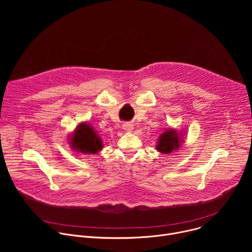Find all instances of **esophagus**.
<instances>
[{"label":"esophagus","instance_id":"34e87169","mask_svg":"<svg viewBox=\"0 0 252 252\" xmlns=\"http://www.w3.org/2000/svg\"><path fill=\"white\" fill-rule=\"evenodd\" d=\"M123 128L125 131H131L133 129V126L130 125V124H125L123 126Z\"/></svg>","mask_w":252,"mask_h":252}]
</instances>
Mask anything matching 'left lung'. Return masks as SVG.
<instances>
[{
  "label": "left lung",
  "instance_id": "obj_1",
  "mask_svg": "<svg viewBox=\"0 0 252 252\" xmlns=\"http://www.w3.org/2000/svg\"><path fill=\"white\" fill-rule=\"evenodd\" d=\"M183 142V132L179 133L176 128H167L159 134L156 149L158 153L167 155L174 151H178Z\"/></svg>",
  "mask_w": 252,
  "mask_h": 252
}]
</instances>
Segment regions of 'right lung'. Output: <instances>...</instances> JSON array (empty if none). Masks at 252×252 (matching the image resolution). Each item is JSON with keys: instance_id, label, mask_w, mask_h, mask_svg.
<instances>
[{"instance_id": "right-lung-1", "label": "right lung", "mask_w": 252, "mask_h": 252, "mask_svg": "<svg viewBox=\"0 0 252 252\" xmlns=\"http://www.w3.org/2000/svg\"><path fill=\"white\" fill-rule=\"evenodd\" d=\"M70 148L83 155H95L103 148L100 139L94 128L88 123H81L68 137Z\"/></svg>"}]
</instances>
